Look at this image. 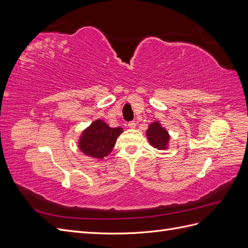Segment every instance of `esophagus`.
Masks as SVG:
<instances>
[{"mask_svg": "<svg viewBox=\"0 0 248 248\" xmlns=\"http://www.w3.org/2000/svg\"><path fill=\"white\" fill-rule=\"evenodd\" d=\"M128 126H129V128H136L137 123H136V121H131L128 123Z\"/></svg>", "mask_w": 248, "mask_h": 248, "instance_id": "obj_1", "label": "esophagus"}]
</instances>
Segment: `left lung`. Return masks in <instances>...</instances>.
<instances>
[{"label":"left lung","mask_w":248,"mask_h":248,"mask_svg":"<svg viewBox=\"0 0 248 248\" xmlns=\"http://www.w3.org/2000/svg\"><path fill=\"white\" fill-rule=\"evenodd\" d=\"M146 137L152 147L158 150H166L169 148L170 134L166 128H163L158 121H154L149 125L146 131Z\"/></svg>","instance_id":"obj_1"}]
</instances>
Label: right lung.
<instances>
[{"label": "right lung", "mask_w": 248, "mask_h": 248, "mask_svg": "<svg viewBox=\"0 0 248 248\" xmlns=\"http://www.w3.org/2000/svg\"><path fill=\"white\" fill-rule=\"evenodd\" d=\"M122 132L121 127L112 128L101 119L95 120L82 131L78 140V148L89 157L103 159L112 151L118 137Z\"/></svg>", "instance_id": "right-lung-1"}]
</instances>
